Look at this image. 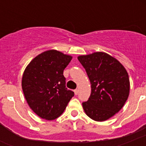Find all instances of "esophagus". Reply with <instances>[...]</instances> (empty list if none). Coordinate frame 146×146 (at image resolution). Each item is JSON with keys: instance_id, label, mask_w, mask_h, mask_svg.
<instances>
[{"instance_id": "obj_1", "label": "esophagus", "mask_w": 146, "mask_h": 146, "mask_svg": "<svg viewBox=\"0 0 146 146\" xmlns=\"http://www.w3.org/2000/svg\"><path fill=\"white\" fill-rule=\"evenodd\" d=\"M78 92H79L78 89H75V90H74V94H75L76 96V95H78Z\"/></svg>"}]
</instances>
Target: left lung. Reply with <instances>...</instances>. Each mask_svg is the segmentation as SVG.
I'll use <instances>...</instances> for the list:
<instances>
[{
  "mask_svg": "<svg viewBox=\"0 0 146 146\" xmlns=\"http://www.w3.org/2000/svg\"><path fill=\"white\" fill-rule=\"evenodd\" d=\"M91 82L92 92L82 108L88 117L104 121L120 111L129 94L127 71L113 57L104 52L78 56Z\"/></svg>",
  "mask_w": 146,
  "mask_h": 146,
  "instance_id": "8db88e82",
  "label": "left lung"
}]
</instances>
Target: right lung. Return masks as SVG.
Returning <instances> with one entry per match:
<instances>
[{
	"mask_svg": "<svg viewBox=\"0 0 146 146\" xmlns=\"http://www.w3.org/2000/svg\"><path fill=\"white\" fill-rule=\"evenodd\" d=\"M72 56L48 50L33 58L24 70L22 89L30 108L41 118L52 120L64 111L74 92L66 88L64 70Z\"/></svg>",
	"mask_w": 146,
	"mask_h": 146,
	"instance_id": "add662e5",
	"label": "right lung"
}]
</instances>
